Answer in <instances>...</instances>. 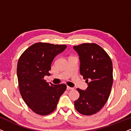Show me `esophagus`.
Listing matches in <instances>:
<instances>
[{"mask_svg":"<svg viewBox=\"0 0 131 131\" xmlns=\"http://www.w3.org/2000/svg\"><path fill=\"white\" fill-rule=\"evenodd\" d=\"M67 89H68V90H74V88H70V87L67 86Z\"/></svg>","mask_w":131,"mask_h":131,"instance_id":"obj_1","label":"esophagus"}]
</instances>
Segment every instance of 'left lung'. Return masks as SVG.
<instances>
[{"mask_svg":"<svg viewBox=\"0 0 131 131\" xmlns=\"http://www.w3.org/2000/svg\"><path fill=\"white\" fill-rule=\"evenodd\" d=\"M79 56L80 73L88 84L85 91L77 89L79 98L75 108L84 115H92L103 107L112 90L113 64L108 53L99 45L84 43L73 47Z\"/></svg>","mask_w":131,"mask_h":131,"instance_id":"1","label":"left lung"}]
</instances>
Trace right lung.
<instances>
[{"mask_svg":"<svg viewBox=\"0 0 131 131\" xmlns=\"http://www.w3.org/2000/svg\"><path fill=\"white\" fill-rule=\"evenodd\" d=\"M66 48V45L37 42L19 57L17 64L19 92L26 104L36 114L44 116L53 112L67 89L64 84L54 85L43 79L50 75L49 71L53 58Z\"/></svg>","mask_w":131,"mask_h":131,"instance_id":"1","label":"right lung"}]
</instances>
